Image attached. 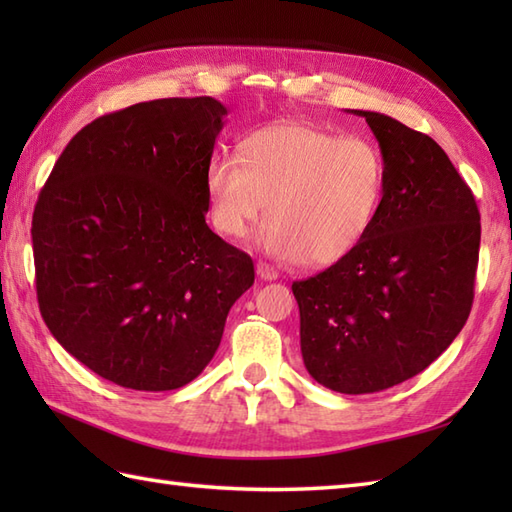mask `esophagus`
<instances>
[{
    "instance_id": "1",
    "label": "esophagus",
    "mask_w": 512,
    "mask_h": 512,
    "mask_svg": "<svg viewBox=\"0 0 512 512\" xmlns=\"http://www.w3.org/2000/svg\"><path fill=\"white\" fill-rule=\"evenodd\" d=\"M257 277L264 279V281H275L279 275H277V270H275L273 266L259 262V264H257Z\"/></svg>"
}]
</instances>
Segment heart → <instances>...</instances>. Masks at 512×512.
Here are the masks:
<instances>
[{"label":"heart","mask_w":512,"mask_h":512,"mask_svg":"<svg viewBox=\"0 0 512 512\" xmlns=\"http://www.w3.org/2000/svg\"><path fill=\"white\" fill-rule=\"evenodd\" d=\"M383 189L385 160L374 143L299 121L259 127L237 158L215 156L206 167L217 231L244 239L268 209L259 244L281 262L312 268L341 262L361 244Z\"/></svg>","instance_id":"heart-1"}]
</instances>
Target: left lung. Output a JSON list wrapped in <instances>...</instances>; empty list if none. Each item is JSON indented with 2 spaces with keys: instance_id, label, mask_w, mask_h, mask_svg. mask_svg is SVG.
Wrapping results in <instances>:
<instances>
[{
  "instance_id": "1",
  "label": "left lung",
  "mask_w": 512,
  "mask_h": 512,
  "mask_svg": "<svg viewBox=\"0 0 512 512\" xmlns=\"http://www.w3.org/2000/svg\"><path fill=\"white\" fill-rule=\"evenodd\" d=\"M352 114L378 140L383 198L361 244L292 292L310 376L339 394H374L420 374L464 328L482 226L436 140L385 114Z\"/></svg>"
}]
</instances>
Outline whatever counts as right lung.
<instances>
[{
  "label": "right lung",
  "mask_w": 512,
  "mask_h": 512,
  "mask_svg": "<svg viewBox=\"0 0 512 512\" xmlns=\"http://www.w3.org/2000/svg\"><path fill=\"white\" fill-rule=\"evenodd\" d=\"M226 107L158 99L85 125L32 215L41 317L63 350L127 389L184 387L253 286L244 250L206 226Z\"/></svg>",
  "instance_id": "obj_1"
}]
</instances>
